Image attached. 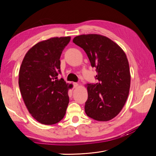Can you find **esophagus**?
<instances>
[{
    "instance_id": "obj_1",
    "label": "esophagus",
    "mask_w": 156,
    "mask_h": 156,
    "mask_svg": "<svg viewBox=\"0 0 156 156\" xmlns=\"http://www.w3.org/2000/svg\"><path fill=\"white\" fill-rule=\"evenodd\" d=\"M73 87H74V88H76V87H78V85H79L78 83H73Z\"/></svg>"
}]
</instances>
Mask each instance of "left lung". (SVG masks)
Segmentation results:
<instances>
[{
	"mask_svg": "<svg viewBox=\"0 0 156 156\" xmlns=\"http://www.w3.org/2000/svg\"><path fill=\"white\" fill-rule=\"evenodd\" d=\"M73 42L85 51L92 67L96 68L98 83L87 84L84 111L98 121H108L119 115L125 105L131 75L127 56L120 47L107 37L83 34Z\"/></svg>",
	"mask_w": 156,
	"mask_h": 156,
	"instance_id": "obj_1",
	"label": "left lung"
}]
</instances>
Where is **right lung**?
<instances>
[{
    "label": "right lung",
    "mask_w": 156,
    "mask_h": 156,
    "mask_svg": "<svg viewBox=\"0 0 156 156\" xmlns=\"http://www.w3.org/2000/svg\"><path fill=\"white\" fill-rule=\"evenodd\" d=\"M71 37H52L36 44L26 53L19 73L23 101L32 117L52 125L62 120L69 103L68 89L60 73V58Z\"/></svg>",
    "instance_id": "1"
}]
</instances>
